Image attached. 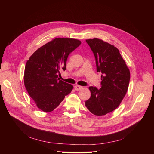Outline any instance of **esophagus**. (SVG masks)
<instances>
[{"mask_svg":"<svg viewBox=\"0 0 154 154\" xmlns=\"http://www.w3.org/2000/svg\"><path fill=\"white\" fill-rule=\"evenodd\" d=\"M82 88V86H80V85H75L74 86V89H75V91H80L81 90Z\"/></svg>","mask_w":154,"mask_h":154,"instance_id":"34e87169","label":"esophagus"}]
</instances>
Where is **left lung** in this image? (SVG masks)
Masks as SVG:
<instances>
[{
	"mask_svg": "<svg viewBox=\"0 0 154 154\" xmlns=\"http://www.w3.org/2000/svg\"><path fill=\"white\" fill-rule=\"evenodd\" d=\"M94 54L97 72H101V87H89L91 96L85 106L96 116H104L118 108L127 92L130 73L117 48L101 39L86 40Z\"/></svg>",
	"mask_w": 154,
	"mask_h": 154,
	"instance_id": "left-lung-1",
	"label": "left lung"
}]
</instances>
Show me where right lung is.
Masks as SVG:
<instances>
[{"instance_id":"1","label":"right lung","mask_w":154,"mask_h":154,"mask_svg":"<svg viewBox=\"0 0 154 154\" xmlns=\"http://www.w3.org/2000/svg\"><path fill=\"white\" fill-rule=\"evenodd\" d=\"M81 41L57 38L37 49L27 60L24 85L38 109L45 112L54 110L72 91L73 86L58 80L60 71L66 69L69 54Z\"/></svg>"}]
</instances>
